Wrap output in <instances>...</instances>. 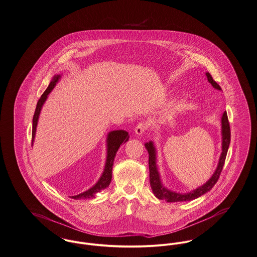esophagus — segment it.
<instances>
[{"label": "esophagus", "mask_w": 257, "mask_h": 257, "mask_svg": "<svg viewBox=\"0 0 257 257\" xmlns=\"http://www.w3.org/2000/svg\"><path fill=\"white\" fill-rule=\"evenodd\" d=\"M147 123H144V122H139L138 124H137V126L135 127V133L137 134V135H143L144 133H145V131L147 130Z\"/></svg>", "instance_id": "esophagus-1"}]
</instances>
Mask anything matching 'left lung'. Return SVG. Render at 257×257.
Returning a JSON list of instances; mask_svg holds the SVG:
<instances>
[{"label":"left lung","instance_id":"left-lung-1","mask_svg":"<svg viewBox=\"0 0 257 257\" xmlns=\"http://www.w3.org/2000/svg\"><path fill=\"white\" fill-rule=\"evenodd\" d=\"M207 79L209 81V83L214 86L215 88L222 90L221 86H219L214 79L212 78V76L210 75V73H206ZM222 135H223V145H222V154H221V158L219 161V165L216 171L214 172V174L212 175V177L202 186L198 187L197 189L189 192V193H185V194H180V193H176V192H172L171 190L165 188V186L162 184L161 178H160V174L157 169V164H156V149L153 145V143H147L145 144L146 149L148 150L149 153V170H150V183H151V187L153 189L154 194L156 195L157 198L161 200H165L168 202H181V201H190V200L196 199L200 197L201 195L205 194L206 192L210 191L213 186L217 183L220 174L223 171V167L226 161V157H227V153H228V146L230 142V128H229V122H228V114L225 111L223 117H222Z\"/></svg>","mask_w":257,"mask_h":257}]
</instances>
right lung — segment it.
<instances>
[{
    "label": "right lung",
    "mask_w": 257,
    "mask_h": 257,
    "mask_svg": "<svg viewBox=\"0 0 257 257\" xmlns=\"http://www.w3.org/2000/svg\"><path fill=\"white\" fill-rule=\"evenodd\" d=\"M60 79V75L54 76L52 82L50 83V85L46 88V90L42 93L41 97L39 98L36 108H35V112L33 115V119H32V139H31V145L33 144L34 140V136H35V130H36V126H37V121H38V117L39 113L41 110V107L43 105V103L45 102L47 95L50 93V91L53 89V87L56 85L58 81ZM129 139V135L128 132L124 131V130H116L112 131L108 134L107 137V159H106V163H105V168L103 173L101 175V177L99 178V180L96 182V184L94 186H92L90 189L86 190L85 192L76 195V196H72L73 199H80V198H84V199H89L94 197V195L98 192H101L102 190H104L106 187H108V185L110 184L111 181V177H112V166H113V162H114L115 156L116 153L120 147L121 144L126 143Z\"/></svg>",
    "instance_id": "obj_1"
}]
</instances>
